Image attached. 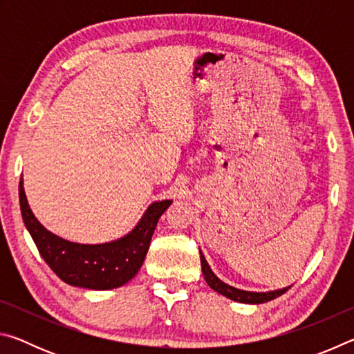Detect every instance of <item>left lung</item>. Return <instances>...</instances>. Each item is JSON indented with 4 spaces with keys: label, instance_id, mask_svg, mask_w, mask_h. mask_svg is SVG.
<instances>
[{
    "label": "left lung",
    "instance_id": "left-lung-1",
    "mask_svg": "<svg viewBox=\"0 0 354 354\" xmlns=\"http://www.w3.org/2000/svg\"><path fill=\"white\" fill-rule=\"evenodd\" d=\"M200 259H201L203 277H205L207 286L211 287V289H214L215 292L221 293L223 297L230 298V299H234V301H239V303H248V304L267 303V301H270V299H274L277 297L283 295V293L289 290V287H290L289 286V287H284V289L270 290V292H248V290L236 289V287L226 284L220 278L215 277V273L211 270V267H209L205 254L201 253V250H200Z\"/></svg>",
    "mask_w": 354,
    "mask_h": 354
}]
</instances>
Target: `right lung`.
I'll return each mask as SVG.
<instances>
[{
  "mask_svg": "<svg viewBox=\"0 0 354 354\" xmlns=\"http://www.w3.org/2000/svg\"><path fill=\"white\" fill-rule=\"evenodd\" d=\"M19 195L23 221L44 261L64 283L93 290L115 289L136 277L145 261L156 225L171 205V200L156 201L124 237L107 243L86 245L53 234L34 217L23 181L19 185Z\"/></svg>",
  "mask_w": 354,
  "mask_h": 354,
  "instance_id": "add662e5",
  "label": "right lung"
}]
</instances>
